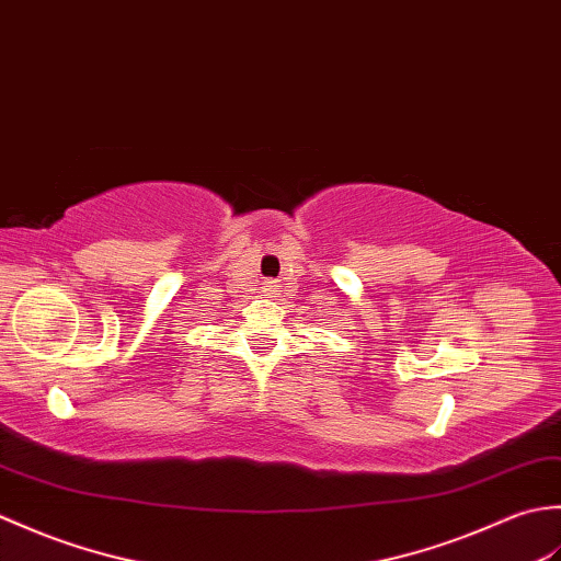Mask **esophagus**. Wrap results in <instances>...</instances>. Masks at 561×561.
Returning <instances> with one entry per match:
<instances>
[{"instance_id":"esophagus-1","label":"esophagus","mask_w":561,"mask_h":561,"mask_svg":"<svg viewBox=\"0 0 561 561\" xmlns=\"http://www.w3.org/2000/svg\"><path fill=\"white\" fill-rule=\"evenodd\" d=\"M278 290H280V285H278L276 280H266V283H264V293H266V295L276 297V295H278Z\"/></svg>"}]
</instances>
